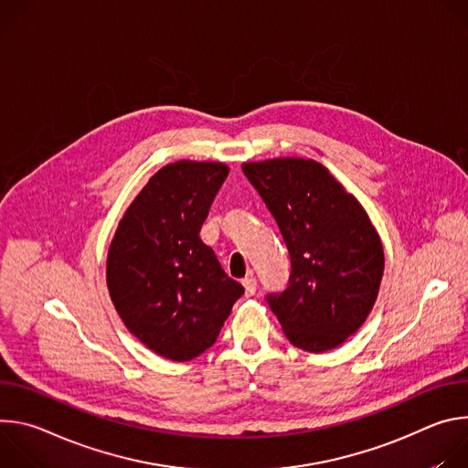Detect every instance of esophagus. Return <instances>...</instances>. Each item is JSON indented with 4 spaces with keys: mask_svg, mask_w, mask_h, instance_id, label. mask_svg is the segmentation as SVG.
I'll use <instances>...</instances> for the list:
<instances>
[{
    "mask_svg": "<svg viewBox=\"0 0 468 468\" xmlns=\"http://www.w3.org/2000/svg\"><path fill=\"white\" fill-rule=\"evenodd\" d=\"M242 285H244L246 296H253V294H255V291H257V280H255V278H246V280L242 282Z\"/></svg>",
    "mask_w": 468,
    "mask_h": 468,
    "instance_id": "34e87169",
    "label": "esophagus"
}]
</instances>
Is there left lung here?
Masks as SVG:
<instances>
[{"label": "left lung", "instance_id": "left-lung-1", "mask_svg": "<svg viewBox=\"0 0 468 468\" xmlns=\"http://www.w3.org/2000/svg\"><path fill=\"white\" fill-rule=\"evenodd\" d=\"M291 255L283 292L266 294L287 339L327 352L363 325L378 298L383 246L357 199L313 159L244 163Z\"/></svg>", "mask_w": 468, "mask_h": 468}]
</instances>
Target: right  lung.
<instances>
[{"label": "right lung", "mask_w": 468, "mask_h": 468, "mask_svg": "<svg viewBox=\"0 0 468 468\" xmlns=\"http://www.w3.org/2000/svg\"><path fill=\"white\" fill-rule=\"evenodd\" d=\"M224 163L163 166L122 217L107 255V287L125 327L172 361L211 348L244 287L199 239L226 181Z\"/></svg>", "instance_id": "add662e5"}]
</instances>
